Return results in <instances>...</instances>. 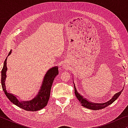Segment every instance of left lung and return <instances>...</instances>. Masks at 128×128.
Returning a JSON list of instances; mask_svg holds the SVG:
<instances>
[{"mask_svg":"<svg viewBox=\"0 0 128 128\" xmlns=\"http://www.w3.org/2000/svg\"><path fill=\"white\" fill-rule=\"evenodd\" d=\"M74 88L75 95H76V97L78 98V101H80V104H82V106H84V107L87 108H88V109L92 110H98L103 109V108H106V106H108L109 105L111 104L112 103L114 102V101L118 98L119 96H120V94H121L122 91H123V89H122L121 91H120V92H118V93L115 94V95L114 96V97L112 98L110 101H107L106 102L101 103V104L100 103H99V104H97V103H93L92 102H90V101L87 100L86 98H84L82 95H80V94L78 93V91H77L74 84Z\"/></svg>","mask_w":128,"mask_h":128,"instance_id":"left-lung-1","label":"left lung"}]
</instances>
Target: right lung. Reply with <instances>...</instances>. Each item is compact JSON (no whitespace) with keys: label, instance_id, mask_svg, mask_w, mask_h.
I'll return each mask as SVG.
<instances>
[{"label":"right lung","instance_id":"right-lung-1","mask_svg":"<svg viewBox=\"0 0 128 128\" xmlns=\"http://www.w3.org/2000/svg\"><path fill=\"white\" fill-rule=\"evenodd\" d=\"M11 53L12 50H10L8 56L10 55ZM6 62L7 58L5 59L3 69L1 72V83L3 92H4V94H6L8 99L13 104L26 111H36L44 108L48 104V100L50 99V90H51V87L54 78L59 74L58 68L55 66L47 71L44 78L42 83L39 92L34 98L30 101H20L17 99L16 96L12 93H9L6 90V84H5V80L7 76L6 71L8 70Z\"/></svg>","mask_w":128,"mask_h":128}]
</instances>
